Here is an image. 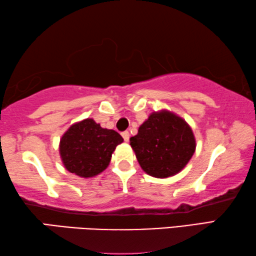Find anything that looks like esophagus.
<instances>
[{
  "mask_svg": "<svg viewBox=\"0 0 256 256\" xmlns=\"http://www.w3.org/2000/svg\"><path fill=\"white\" fill-rule=\"evenodd\" d=\"M122 136H123V138H124V141H128V138H130V133L128 132V131H125V132H122Z\"/></svg>",
  "mask_w": 256,
  "mask_h": 256,
  "instance_id": "esophagus-1",
  "label": "esophagus"
}]
</instances>
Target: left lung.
Segmentation results:
<instances>
[{
  "label": "left lung",
  "instance_id": "1",
  "mask_svg": "<svg viewBox=\"0 0 256 256\" xmlns=\"http://www.w3.org/2000/svg\"><path fill=\"white\" fill-rule=\"evenodd\" d=\"M130 144L146 174L157 178L176 175L196 151V138L185 120L168 110L154 112L138 128Z\"/></svg>",
  "mask_w": 256,
  "mask_h": 256
}]
</instances>
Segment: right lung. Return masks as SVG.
<instances>
[{"mask_svg":"<svg viewBox=\"0 0 256 256\" xmlns=\"http://www.w3.org/2000/svg\"><path fill=\"white\" fill-rule=\"evenodd\" d=\"M122 142L123 138L114 130L86 118L71 125L60 138V159L72 174L89 178L106 170L112 154Z\"/></svg>","mask_w":256,"mask_h":256,"instance_id":"obj_1","label":"right lung"}]
</instances>
